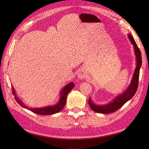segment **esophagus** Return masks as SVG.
<instances>
[{
	"mask_svg": "<svg viewBox=\"0 0 149 149\" xmlns=\"http://www.w3.org/2000/svg\"><path fill=\"white\" fill-rule=\"evenodd\" d=\"M77 76L79 79H83L86 77V73L84 70H83V69H81L78 72Z\"/></svg>",
	"mask_w": 149,
	"mask_h": 149,
	"instance_id": "34e87169",
	"label": "esophagus"
}]
</instances>
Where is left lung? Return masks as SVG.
Listing matches in <instances>:
<instances>
[{"label":"left lung","mask_w":149,"mask_h":149,"mask_svg":"<svg viewBox=\"0 0 149 149\" xmlns=\"http://www.w3.org/2000/svg\"><path fill=\"white\" fill-rule=\"evenodd\" d=\"M128 38L133 45L134 55L136 56V67L135 68L132 78L131 79L129 86L125 91L123 92L119 95L116 96L113 100L103 105H97L94 104L92 100L91 97L89 99V105L91 109L97 113L101 114H109L111 113L118 110L123 106L125 102H127L130 100H131L132 97L136 94L138 88L139 84V72L142 66V56L141 53L138 48L137 44L135 42L134 38L131 34H128Z\"/></svg>","instance_id":"obj_1"}]
</instances>
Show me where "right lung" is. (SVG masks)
Here are the masks:
<instances>
[{
    "label": "right lung",
    "instance_id": "add662e5",
    "mask_svg": "<svg viewBox=\"0 0 149 149\" xmlns=\"http://www.w3.org/2000/svg\"><path fill=\"white\" fill-rule=\"evenodd\" d=\"M74 86V84L73 82H70L68 84L65 85V86L63 88V89L61 90L60 93V98L59 100L57 102V103L55 104V105L53 106H48L46 107H29L28 106H25V104L22 102L20 99L18 97L17 94H16V91H15L14 88L12 87V91L13 95L15 96V99L16 100L17 102L19 104L23 107L25 109H28L31 112H35V113L40 114V115H52L54 114L58 113L61 110L63 109V108L66 104V98L67 95L68 94L71 90L73 89Z\"/></svg>",
    "mask_w": 149,
    "mask_h": 149
}]
</instances>
